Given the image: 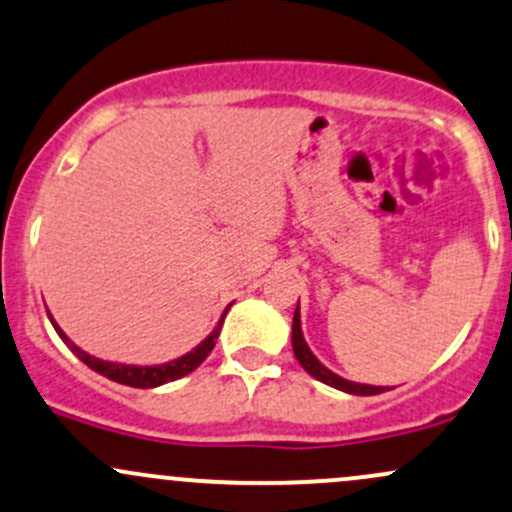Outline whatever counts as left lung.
<instances>
[{
  "label": "left lung",
  "instance_id": "left-lung-1",
  "mask_svg": "<svg viewBox=\"0 0 512 512\" xmlns=\"http://www.w3.org/2000/svg\"><path fill=\"white\" fill-rule=\"evenodd\" d=\"M291 347H294V355H296V359H299L301 367L306 369V372L311 374L313 379L323 381V384L333 386V389L352 393V396H376V393H384L386 391V386H369V384H357V381L342 379V376H338L335 372H330V369L325 367V364H320L318 357L311 352V347H308L306 340H303L299 306H296L294 325H291Z\"/></svg>",
  "mask_w": 512,
  "mask_h": 512
}]
</instances>
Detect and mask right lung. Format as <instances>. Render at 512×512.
<instances>
[{"label":"right lung","mask_w":512,"mask_h":512,"mask_svg":"<svg viewBox=\"0 0 512 512\" xmlns=\"http://www.w3.org/2000/svg\"><path fill=\"white\" fill-rule=\"evenodd\" d=\"M226 313H228V308H226V311H223L221 320H218L216 328L211 330L209 338L201 340L192 352H187V355L172 359V362L153 364V367H138V364H123V362H104V359L87 355V352L80 350V347H77L75 342L67 338V335L63 333V328H60V325L55 323L50 313H48V318H50V323H53L55 333H58L60 338H63L65 345L70 347V350L75 352V355L80 357L89 369H94V372H97V374L106 376V379L116 381V384L133 386V389H155V386L167 384V381L182 379V376L192 374L194 369L199 367V364L211 355L213 345H216V340H218V333H221V325H223V318H226Z\"/></svg>","instance_id":"add662e5"}]
</instances>
